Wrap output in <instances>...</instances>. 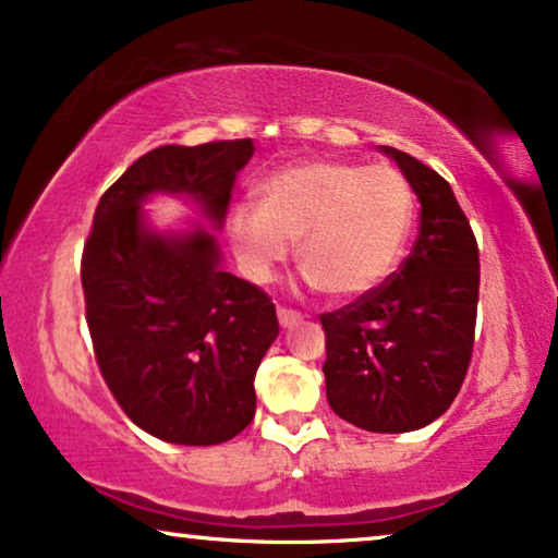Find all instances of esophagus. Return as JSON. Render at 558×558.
Segmentation results:
<instances>
[{"instance_id": "obj_1", "label": "esophagus", "mask_w": 558, "mask_h": 558, "mask_svg": "<svg viewBox=\"0 0 558 558\" xmlns=\"http://www.w3.org/2000/svg\"><path fill=\"white\" fill-rule=\"evenodd\" d=\"M277 315H279V325L281 327H294L296 323H302V315L296 310H289V307H277Z\"/></svg>"}]
</instances>
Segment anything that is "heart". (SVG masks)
Here are the masks:
<instances>
[{
  "mask_svg": "<svg viewBox=\"0 0 558 558\" xmlns=\"http://www.w3.org/2000/svg\"><path fill=\"white\" fill-rule=\"evenodd\" d=\"M414 213V190L393 167L304 159L271 172L258 203L235 205L228 239L254 281H269L296 241L312 284L330 296H361L399 264Z\"/></svg>",
  "mask_w": 558,
  "mask_h": 558,
  "instance_id": "1",
  "label": "heart"
}]
</instances>
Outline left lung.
I'll list each match as a JSON object with an SVG mask.
<instances>
[{
  "label": "left lung",
  "instance_id": "left-lung-1",
  "mask_svg": "<svg viewBox=\"0 0 558 558\" xmlns=\"http://www.w3.org/2000/svg\"><path fill=\"white\" fill-rule=\"evenodd\" d=\"M384 151L422 203L416 243L384 284L319 323L335 414L365 432L401 434L445 414L468 376L480 254L449 182L407 151Z\"/></svg>",
  "mask_w": 558,
  "mask_h": 558
}]
</instances>
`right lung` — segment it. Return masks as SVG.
<instances>
[{"instance_id": "obj_1", "label": "right lung", "mask_w": 558, "mask_h": 558, "mask_svg": "<svg viewBox=\"0 0 558 558\" xmlns=\"http://www.w3.org/2000/svg\"><path fill=\"white\" fill-rule=\"evenodd\" d=\"M251 155V140L147 151L101 195L83 246L86 323L106 386L140 429L172 445L210 447L246 429L279 319L269 294L220 269L203 226L155 233L140 205L187 195L220 226Z\"/></svg>"}]
</instances>
